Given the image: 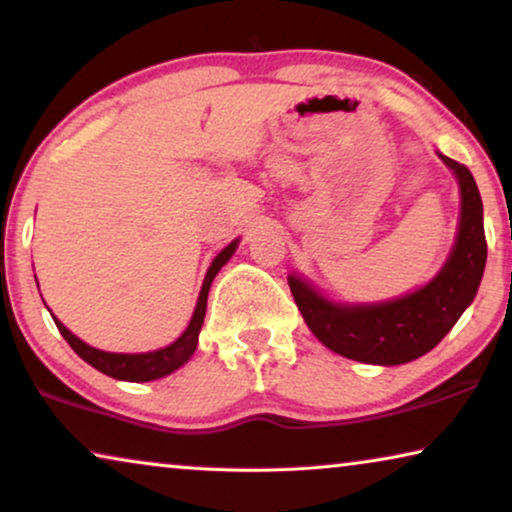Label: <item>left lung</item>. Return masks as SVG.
<instances>
[{
  "label": "left lung",
  "instance_id": "obj_1",
  "mask_svg": "<svg viewBox=\"0 0 512 512\" xmlns=\"http://www.w3.org/2000/svg\"><path fill=\"white\" fill-rule=\"evenodd\" d=\"M438 156L459 181L461 216L452 254L429 284L387 303L340 305L289 275L305 324L331 352L375 366H401L431 352L473 303L487 263L480 191L466 165Z\"/></svg>",
  "mask_w": 512,
  "mask_h": 512
}]
</instances>
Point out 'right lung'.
Wrapping results in <instances>:
<instances>
[{"mask_svg": "<svg viewBox=\"0 0 512 512\" xmlns=\"http://www.w3.org/2000/svg\"><path fill=\"white\" fill-rule=\"evenodd\" d=\"M237 242L240 240L230 242L228 247L214 258L212 265H209L205 282H202L198 303H195L193 317H191V321H188L186 331L181 333L179 338L172 342V345L156 349V352H146V354H114V352H102V349L86 345V342L76 338V335L69 331L62 321L53 317L55 326H58L62 338L69 342V347H72L83 361L90 363V366L97 368L104 375L116 377V380H125V382H151V380H158V377L170 375L177 368L184 366V363L193 356L195 347H198V335H200L202 321H205V312H207L209 286H212L216 272H219L223 265L230 261V256L235 254Z\"/></svg>", "mask_w": 512, "mask_h": 512, "instance_id": "obj_1", "label": "right lung"}]
</instances>
